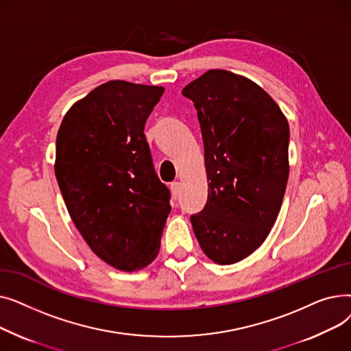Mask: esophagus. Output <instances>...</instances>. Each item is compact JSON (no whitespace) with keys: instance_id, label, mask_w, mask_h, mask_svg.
Instances as JSON below:
<instances>
[{"instance_id":"obj_1","label":"esophagus","mask_w":351,"mask_h":351,"mask_svg":"<svg viewBox=\"0 0 351 351\" xmlns=\"http://www.w3.org/2000/svg\"><path fill=\"white\" fill-rule=\"evenodd\" d=\"M171 191H172L173 197L176 199V197L179 196V193H180V183H179V182H173V183H171Z\"/></svg>"}]
</instances>
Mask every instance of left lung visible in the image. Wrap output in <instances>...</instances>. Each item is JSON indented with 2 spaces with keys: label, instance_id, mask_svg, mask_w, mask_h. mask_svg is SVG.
Instances as JSON below:
<instances>
[{
  "label": "left lung",
  "instance_id": "left-lung-1",
  "mask_svg": "<svg viewBox=\"0 0 351 351\" xmlns=\"http://www.w3.org/2000/svg\"><path fill=\"white\" fill-rule=\"evenodd\" d=\"M182 95L196 110L205 146L208 202L191 216L197 242L219 265L241 262L267 237L289 179V123L247 78L210 69Z\"/></svg>",
  "mask_w": 351,
  "mask_h": 351
}]
</instances>
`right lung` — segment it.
I'll use <instances>...</instances> for the list:
<instances>
[{
	"label": "right lung",
	"instance_id": "1",
	"mask_svg": "<svg viewBox=\"0 0 351 351\" xmlns=\"http://www.w3.org/2000/svg\"><path fill=\"white\" fill-rule=\"evenodd\" d=\"M163 90L102 84L71 106L57 135L55 176L72 222L92 252L125 271L155 259L171 212L143 134Z\"/></svg>",
	"mask_w": 351,
	"mask_h": 351
}]
</instances>
